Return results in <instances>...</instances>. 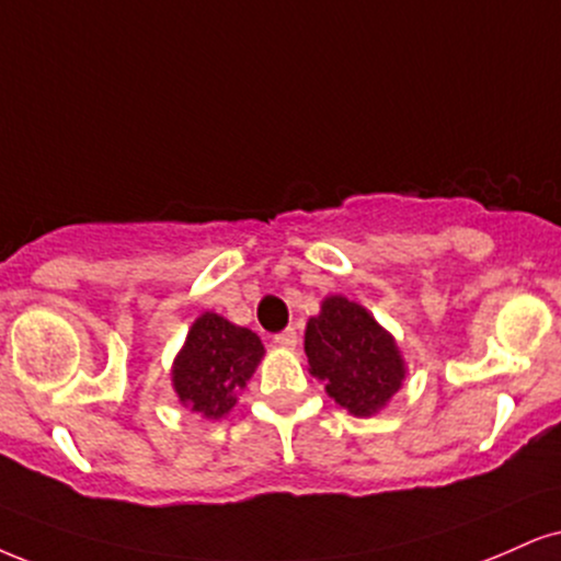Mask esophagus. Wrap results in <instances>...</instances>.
<instances>
[{
    "label": "esophagus",
    "instance_id": "34e87169",
    "mask_svg": "<svg viewBox=\"0 0 561 561\" xmlns=\"http://www.w3.org/2000/svg\"><path fill=\"white\" fill-rule=\"evenodd\" d=\"M275 343H278L280 348H296V345H299V333H296V328H286L283 333L275 335Z\"/></svg>",
    "mask_w": 561,
    "mask_h": 561
}]
</instances>
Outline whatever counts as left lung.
Wrapping results in <instances>:
<instances>
[{
  "label": "left lung",
  "mask_w": 561,
  "mask_h": 561,
  "mask_svg": "<svg viewBox=\"0 0 561 561\" xmlns=\"http://www.w3.org/2000/svg\"><path fill=\"white\" fill-rule=\"evenodd\" d=\"M309 375L354 416H375L405 379V362L387 330L362 304L328 296L304 333Z\"/></svg>",
  "instance_id": "1"
}]
</instances>
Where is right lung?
Returning <instances> with one entry per match:
<instances>
[{
  "label": "right lung",
  "instance_id": "obj_1",
  "mask_svg": "<svg viewBox=\"0 0 561 561\" xmlns=\"http://www.w3.org/2000/svg\"><path fill=\"white\" fill-rule=\"evenodd\" d=\"M265 356L252 330L216 312L199 314L174 358L171 382L179 403L205 419H224Z\"/></svg>",
  "mask_w": 561,
  "mask_h": 561
}]
</instances>
